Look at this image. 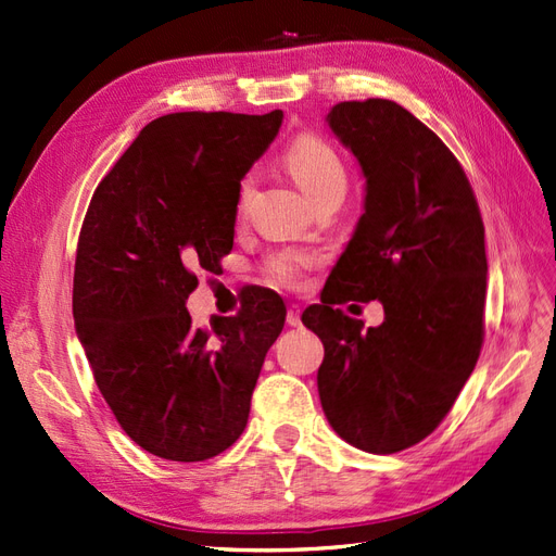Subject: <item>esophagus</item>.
<instances>
[{
    "instance_id": "esophagus-1",
    "label": "esophagus",
    "mask_w": 556,
    "mask_h": 556,
    "mask_svg": "<svg viewBox=\"0 0 556 556\" xmlns=\"http://www.w3.org/2000/svg\"><path fill=\"white\" fill-rule=\"evenodd\" d=\"M287 324L293 326V328H298L300 324H303V321H300V307H298V305H291V307H289V312H287Z\"/></svg>"
}]
</instances>
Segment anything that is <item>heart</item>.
<instances>
[{
	"mask_svg": "<svg viewBox=\"0 0 556 556\" xmlns=\"http://www.w3.org/2000/svg\"><path fill=\"white\" fill-rule=\"evenodd\" d=\"M287 167L300 184V188L312 200H319L328 193H344L346 188V167L338 149L314 132L298 135L287 153H283ZM253 195V177H244L240 186V212L247 207ZM314 265L312 253L303 251H277L265 261L267 275L283 287H295L303 279L305 269Z\"/></svg>",
	"mask_w": 556,
	"mask_h": 556,
	"instance_id": "obj_1",
	"label": "heart"
}]
</instances>
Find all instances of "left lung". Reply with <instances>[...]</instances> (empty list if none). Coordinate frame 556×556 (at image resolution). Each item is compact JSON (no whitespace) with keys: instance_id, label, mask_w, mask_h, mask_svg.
Instances as JSON below:
<instances>
[{"instance_id":"8db88e82","label":"left lung","mask_w":556,"mask_h":556,"mask_svg":"<svg viewBox=\"0 0 556 556\" xmlns=\"http://www.w3.org/2000/svg\"><path fill=\"white\" fill-rule=\"evenodd\" d=\"M328 125L363 169L366 212L303 324L324 342L332 431L393 454L435 431L480 358L484 224L462 163L401 104L340 102ZM349 299H379L383 326L363 331L334 307Z\"/></svg>"}]
</instances>
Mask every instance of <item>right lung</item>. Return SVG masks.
Instances as JSON below:
<instances>
[{"label": "right lung", "instance_id": "1", "mask_svg": "<svg viewBox=\"0 0 556 556\" xmlns=\"http://www.w3.org/2000/svg\"><path fill=\"white\" fill-rule=\"evenodd\" d=\"M263 116L179 111L151 121L94 188L78 235L74 326L116 421L167 462H207L242 435L287 319L269 289L195 328L200 273L230 253L240 181L279 132Z\"/></svg>", "mask_w": 556, "mask_h": 556}]
</instances>
